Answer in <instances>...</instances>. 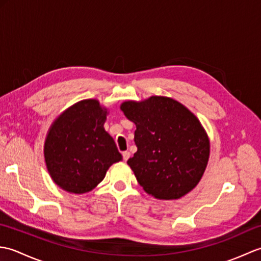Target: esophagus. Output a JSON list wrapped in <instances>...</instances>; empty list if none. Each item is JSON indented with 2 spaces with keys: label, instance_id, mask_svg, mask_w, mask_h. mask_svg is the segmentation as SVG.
Masks as SVG:
<instances>
[{
  "label": "esophagus",
  "instance_id": "1",
  "mask_svg": "<svg viewBox=\"0 0 261 261\" xmlns=\"http://www.w3.org/2000/svg\"><path fill=\"white\" fill-rule=\"evenodd\" d=\"M122 156H123L124 160H127L130 157V152L129 151H123V152H122Z\"/></svg>",
  "mask_w": 261,
  "mask_h": 261
}]
</instances>
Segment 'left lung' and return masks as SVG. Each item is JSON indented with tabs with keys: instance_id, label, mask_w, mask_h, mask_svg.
Returning a JSON list of instances; mask_svg holds the SVG:
<instances>
[{
	"instance_id": "left-lung-1",
	"label": "left lung",
	"mask_w": 261,
	"mask_h": 261,
	"mask_svg": "<svg viewBox=\"0 0 261 261\" xmlns=\"http://www.w3.org/2000/svg\"><path fill=\"white\" fill-rule=\"evenodd\" d=\"M121 110L137 126L138 148L127 164L148 194L176 199L197 185L206 168L210 142L197 118L175 99L152 96L124 102Z\"/></svg>"
}]
</instances>
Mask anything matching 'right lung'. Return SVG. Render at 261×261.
Segmentation results:
<instances>
[{
	"mask_svg": "<svg viewBox=\"0 0 261 261\" xmlns=\"http://www.w3.org/2000/svg\"><path fill=\"white\" fill-rule=\"evenodd\" d=\"M107 111L96 99L76 103L55 121L45 143L47 168L63 190L82 194L101 182L109 167L122 159L104 130Z\"/></svg>",
	"mask_w": 261,
	"mask_h": 261,
	"instance_id": "obj_1",
	"label": "right lung"
}]
</instances>
